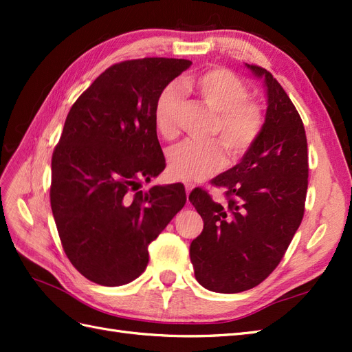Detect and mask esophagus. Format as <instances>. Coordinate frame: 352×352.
<instances>
[{"instance_id": "34e87169", "label": "esophagus", "mask_w": 352, "mask_h": 352, "mask_svg": "<svg viewBox=\"0 0 352 352\" xmlns=\"http://www.w3.org/2000/svg\"><path fill=\"white\" fill-rule=\"evenodd\" d=\"M184 188H186V195L189 197V193H190V190L193 189V184H190V183H184Z\"/></svg>"}]
</instances>
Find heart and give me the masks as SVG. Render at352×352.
<instances>
[{"mask_svg": "<svg viewBox=\"0 0 352 352\" xmlns=\"http://www.w3.org/2000/svg\"><path fill=\"white\" fill-rule=\"evenodd\" d=\"M206 107L216 113L210 136L219 138L198 144L186 140L170 148L168 154L170 174L186 182H204L219 172L227 163L226 146L233 159L246 154L256 144L265 125L261 106L248 100L243 81L227 69H208L189 81ZM183 104L180 87H163L154 104L155 130L163 139L178 134V118ZM224 145L222 146L221 144Z\"/></svg>", "mask_w": 352, "mask_h": 352, "instance_id": "obj_1", "label": "heart"}]
</instances>
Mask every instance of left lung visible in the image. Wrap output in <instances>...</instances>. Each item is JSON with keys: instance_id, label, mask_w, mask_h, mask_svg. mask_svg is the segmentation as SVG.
<instances>
[{"instance_id": "1", "label": "left lung", "mask_w": 352, "mask_h": 352, "mask_svg": "<svg viewBox=\"0 0 352 352\" xmlns=\"http://www.w3.org/2000/svg\"><path fill=\"white\" fill-rule=\"evenodd\" d=\"M263 81L266 118L261 134L237 164L213 178L227 204L206 190L189 199L204 221L190 243L201 286L219 294L256 287L278 266L304 216L309 178L307 138L294 104L271 72L245 63Z\"/></svg>"}]
</instances>
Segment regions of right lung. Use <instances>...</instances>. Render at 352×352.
I'll return each mask as SVG.
<instances>
[{"mask_svg":"<svg viewBox=\"0 0 352 352\" xmlns=\"http://www.w3.org/2000/svg\"><path fill=\"white\" fill-rule=\"evenodd\" d=\"M192 65L149 57L116 63L74 102L51 160V208L66 256L101 286L131 283L148 245L186 204L180 183L138 190L166 166L154 104Z\"/></svg>","mask_w":352,"mask_h":352,"instance_id":"obj_1","label":"right lung"}]
</instances>
